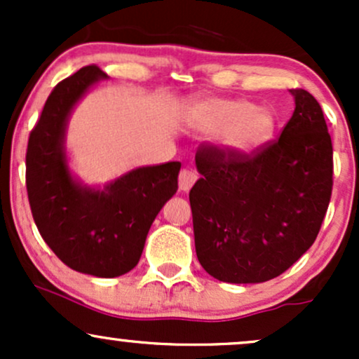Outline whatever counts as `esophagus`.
I'll use <instances>...</instances> for the list:
<instances>
[{"label":"esophagus","mask_w":359,"mask_h":359,"mask_svg":"<svg viewBox=\"0 0 359 359\" xmlns=\"http://www.w3.org/2000/svg\"><path fill=\"white\" fill-rule=\"evenodd\" d=\"M196 180H197L196 172L191 170V168H182L179 174V189L182 192H189Z\"/></svg>","instance_id":"esophagus-1"}]
</instances>
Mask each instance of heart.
I'll list each match as a JSON object with an SVG mask.
<instances>
[{"mask_svg":"<svg viewBox=\"0 0 359 359\" xmlns=\"http://www.w3.org/2000/svg\"><path fill=\"white\" fill-rule=\"evenodd\" d=\"M189 118L199 130L217 133V145L229 155H250L273 137L277 118L265 106L245 100H205L191 106Z\"/></svg>","mask_w":359,"mask_h":359,"instance_id":"b5f03b06","label":"heart"}]
</instances>
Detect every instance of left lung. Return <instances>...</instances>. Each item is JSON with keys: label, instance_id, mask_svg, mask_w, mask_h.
I'll return each mask as SVG.
<instances>
[{"label": "left lung", "instance_id": "left-lung-1", "mask_svg": "<svg viewBox=\"0 0 359 359\" xmlns=\"http://www.w3.org/2000/svg\"><path fill=\"white\" fill-rule=\"evenodd\" d=\"M295 109L253 155L201 148L189 192L197 259L214 278L262 283L311 248L332 191V143L319 102L290 89Z\"/></svg>", "mask_w": 359, "mask_h": 359}]
</instances>
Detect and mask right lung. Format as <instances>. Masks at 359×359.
Returning a JSON list of instances; mask_svg holds the SVG:
<instances>
[{"label": "right lung", "instance_id": "obj_1", "mask_svg": "<svg viewBox=\"0 0 359 359\" xmlns=\"http://www.w3.org/2000/svg\"><path fill=\"white\" fill-rule=\"evenodd\" d=\"M108 79L88 65L52 90L27 148V191L43 241L72 270L113 278L133 270L151 222L179 187L180 162L138 167L104 187L81 182L67 156V125L94 84Z\"/></svg>", "mask_w": 359, "mask_h": 359}]
</instances>
